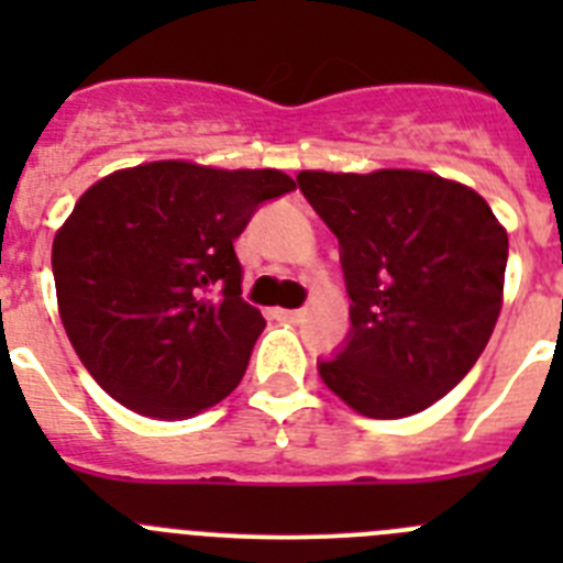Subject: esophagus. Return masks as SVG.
I'll return each mask as SVG.
<instances>
[{
	"mask_svg": "<svg viewBox=\"0 0 563 563\" xmlns=\"http://www.w3.org/2000/svg\"><path fill=\"white\" fill-rule=\"evenodd\" d=\"M278 321H287V324H298L305 318V310H276Z\"/></svg>",
	"mask_w": 563,
	"mask_h": 563,
	"instance_id": "34e87169",
	"label": "esophagus"
}]
</instances>
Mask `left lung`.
Masks as SVG:
<instances>
[{"label":"left lung","mask_w":563,"mask_h":563,"mask_svg":"<svg viewBox=\"0 0 563 563\" xmlns=\"http://www.w3.org/2000/svg\"><path fill=\"white\" fill-rule=\"evenodd\" d=\"M341 245L350 343L318 375L350 409L400 420L474 369L501 312L507 231L474 188L417 168L298 172Z\"/></svg>","instance_id":"obj_1"}]
</instances>
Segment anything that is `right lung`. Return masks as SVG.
<instances>
[{"mask_svg": "<svg viewBox=\"0 0 563 563\" xmlns=\"http://www.w3.org/2000/svg\"><path fill=\"white\" fill-rule=\"evenodd\" d=\"M292 188L278 168L154 161L81 194L53 239V276L69 343L109 397L186 420L236 389L265 318L242 301L233 239Z\"/></svg>", "mask_w": 563, "mask_h": 563, "instance_id": "add662e5", "label": "right lung"}]
</instances>
